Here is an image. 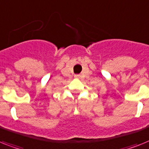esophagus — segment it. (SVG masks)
<instances>
[{"label":"esophagus","mask_w":149,"mask_h":149,"mask_svg":"<svg viewBox=\"0 0 149 149\" xmlns=\"http://www.w3.org/2000/svg\"><path fill=\"white\" fill-rule=\"evenodd\" d=\"M75 78H77V79L79 78V75H75Z\"/></svg>","instance_id":"esophagus-1"}]
</instances>
